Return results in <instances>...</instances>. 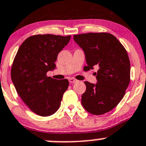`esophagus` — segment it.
<instances>
[{
	"mask_svg": "<svg viewBox=\"0 0 146 146\" xmlns=\"http://www.w3.org/2000/svg\"><path fill=\"white\" fill-rule=\"evenodd\" d=\"M68 80H69V82H70V83H75V82H77V80L75 78H70L68 79Z\"/></svg>",
	"mask_w": 146,
	"mask_h": 146,
	"instance_id": "esophagus-1",
	"label": "esophagus"
}]
</instances>
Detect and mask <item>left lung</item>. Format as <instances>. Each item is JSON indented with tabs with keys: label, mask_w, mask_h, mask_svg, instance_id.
Returning <instances> with one entry per match:
<instances>
[{
	"label": "left lung",
	"mask_w": 146,
	"mask_h": 146,
	"mask_svg": "<svg viewBox=\"0 0 146 146\" xmlns=\"http://www.w3.org/2000/svg\"><path fill=\"white\" fill-rule=\"evenodd\" d=\"M73 39L83 50L87 69H99L96 84L85 82L81 103L88 112L101 115L110 111L124 96L130 82L131 65L123 45L110 33L76 35Z\"/></svg>",
	"instance_id": "obj_1"
}]
</instances>
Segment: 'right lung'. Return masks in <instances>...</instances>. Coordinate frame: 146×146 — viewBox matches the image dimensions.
Returning a JSON list of instances; mask_svg holds the SVG:
<instances>
[{"label":"right lung","instance_id":"1","mask_svg":"<svg viewBox=\"0 0 146 146\" xmlns=\"http://www.w3.org/2000/svg\"><path fill=\"white\" fill-rule=\"evenodd\" d=\"M70 36L37 35L23 42L15 57L11 79L23 101L35 114L52 115L59 108L69 82L47 77L55 69L58 53L68 44Z\"/></svg>","mask_w":146,"mask_h":146}]
</instances>
